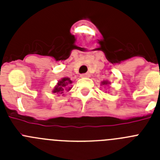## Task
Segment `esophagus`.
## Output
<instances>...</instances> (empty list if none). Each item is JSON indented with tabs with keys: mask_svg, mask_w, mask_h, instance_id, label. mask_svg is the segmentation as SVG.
<instances>
[{
	"mask_svg": "<svg viewBox=\"0 0 160 160\" xmlns=\"http://www.w3.org/2000/svg\"><path fill=\"white\" fill-rule=\"evenodd\" d=\"M81 77H82V78H88V77H90V74H89L88 73H82V74H81Z\"/></svg>",
	"mask_w": 160,
	"mask_h": 160,
	"instance_id": "obj_1",
	"label": "esophagus"
}]
</instances>
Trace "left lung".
Returning a JSON list of instances; mask_svg holds the SVG:
<instances>
[{
  "label": "left lung",
  "instance_id": "8db88e82",
  "mask_svg": "<svg viewBox=\"0 0 160 160\" xmlns=\"http://www.w3.org/2000/svg\"><path fill=\"white\" fill-rule=\"evenodd\" d=\"M102 85H107V84H108V82H107V81H104V82H102Z\"/></svg>",
  "mask_w": 160,
  "mask_h": 160
}]
</instances>
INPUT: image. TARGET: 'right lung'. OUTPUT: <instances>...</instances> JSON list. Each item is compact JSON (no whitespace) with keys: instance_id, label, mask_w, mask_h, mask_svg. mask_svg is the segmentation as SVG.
I'll return each mask as SVG.
<instances>
[{"instance_id":"1","label":"right lung","mask_w":160,"mask_h":160,"mask_svg":"<svg viewBox=\"0 0 160 160\" xmlns=\"http://www.w3.org/2000/svg\"><path fill=\"white\" fill-rule=\"evenodd\" d=\"M72 83V81H70V78H63L61 81L58 82V85L53 89V92L57 93V94H63L66 90H70V87H69V84Z\"/></svg>"}]
</instances>
